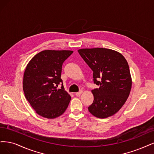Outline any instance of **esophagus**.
Wrapping results in <instances>:
<instances>
[{
	"instance_id": "1",
	"label": "esophagus",
	"mask_w": 154,
	"mask_h": 154,
	"mask_svg": "<svg viewBox=\"0 0 154 154\" xmlns=\"http://www.w3.org/2000/svg\"><path fill=\"white\" fill-rule=\"evenodd\" d=\"M82 91H80L79 92H77V93H75V95L76 96H80L82 94Z\"/></svg>"
}]
</instances>
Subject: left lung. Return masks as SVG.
I'll use <instances>...</instances> for the list:
<instances>
[{
	"instance_id": "left-lung-1",
	"label": "left lung",
	"mask_w": 154,
	"mask_h": 154,
	"mask_svg": "<svg viewBox=\"0 0 154 154\" xmlns=\"http://www.w3.org/2000/svg\"><path fill=\"white\" fill-rule=\"evenodd\" d=\"M81 56L93 72V102L88 107L92 115L106 118L116 114L125 103L132 88L129 66L117 51L104 48H82Z\"/></svg>"
}]
</instances>
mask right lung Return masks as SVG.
<instances>
[{
  "label": "right lung",
  "mask_w": 154,
  "mask_h": 154,
  "mask_svg": "<svg viewBox=\"0 0 154 154\" xmlns=\"http://www.w3.org/2000/svg\"><path fill=\"white\" fill-rule=\"evenodd\" d=\"M72 53V51H43L27 64L23 90L32 107L42 117H59L68 106L71 97L64 90L61 75L63 62ZM60 83L61 89H57Z\"/></svg>",
  "instance_id": "obj_1"
}]
</instances>
